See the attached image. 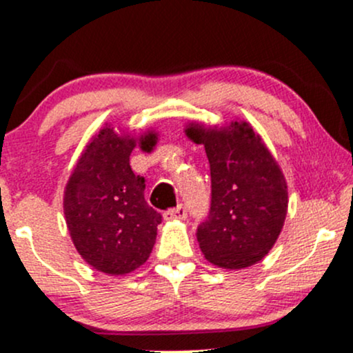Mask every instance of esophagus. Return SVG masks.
<instances>
[{"instance_id": "esophagus-1", "label": "esophagus", "mask_w": 353, "mask_h": 353, "mask_svg": "<svg viewBox=\"0 0 353 353\" xmlns=\"http://www.w3.org/2000/svg\"><path fill=\"white\" fill-rule=\"evenodd\" d=\"M185 216H188V209L183 204H177L176 208L169 209V211L164 212V219L165 221H170V219H185Z\"/></svg>"}]
</instances>
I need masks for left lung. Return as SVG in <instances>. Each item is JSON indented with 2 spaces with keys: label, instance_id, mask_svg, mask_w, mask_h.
I'll use <instances>...</instances> for the list:
<instances>
[{
  "label": "left lung",
  "instance_id": "obj_1",
  "mask_svg": "<svg viewBox=\"0 0 353 353\" xmlns=\"http://www.w3.org/2000/svg\"><path fill=\"white\" fill-rule=\"evenodd\" d=\"M185 135L204 145L211 169V208L196 233L201 251L221 268H248L268 254L283 228V172L246 122L221 129L191 123Z\"/></svg>",
  "mask_w": 353,
  "mask_h": 353
}]
</instances>
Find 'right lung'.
Masks as SVG:
<instances>
[{"label": "right lung", "mask_w": 353, "mask_h": 353, "mask_svg": "<svg viewBox=\"0 0 353 353\" xmlns=\"http://www.w3.org/2000/svg\"><path fill=\"white\" fill-rule=\"evenodd\" d=\"M157 135H141V145H156ZM135 139L103 127L88 142L70 176L63 212L72 241L85 261L107 274H125L152 253L162 216L147 204L145 179L134 174Z\"/></svg>", "instance_id": "1"}]
</instances>
